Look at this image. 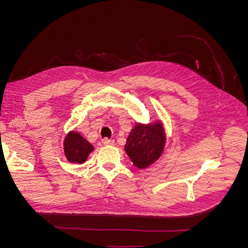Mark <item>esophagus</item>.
<instances>
[{"label":"esophagus","instance_id":"34e87169","mask_svg":"<svg viewBox=\"0 0 248 248\" xmlns=\"http://www.w3.org/2000/svg\"><path fill=\"white\" fill-rule=\"evenodd\" d=\"M102 142H103V145H106V146H112V145H115V140H114L103 139V140H102Z\"/></svg>","mask_w":248,"mask_h":248}]
</instances>
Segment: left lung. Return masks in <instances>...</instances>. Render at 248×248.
<instances>
[{
  "mask_svg": "<svg viewBox=\"0 0 248 248\" xmlns=\"http://www.w3.org/2000/svg\"><path fill=\"white\" fill-rule=\"evenodd\" d=\"M166 140V130L160 120L149 124L137 123L126 140L125 152L134 166L144 170L161 156Z\"/></svg>",
  "mask_w": 248,
  "mask_h": 248,
  "instance_id": "obj_1",
  "label": "left lung"
}]
</instances>
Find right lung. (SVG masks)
I'll use <instances>...</instances> for the list:
<instances>
[{
	"label": "right lung",
	"mask_w": 248,
	"mask_h": 248,
	"mask_svg": "<svg viewBox=\"0 0 248 248\" xmlns=\"http://www.w3.org/2000/svg\"><path fill=\"white\" fill-rule=\"evenodd\" d=\"M94 150L93 145L77 131H69L64 140V153L71 163L86 162L89 154Z\"/></svg>",
	"instance_id": "add662e5"
}]
</instances>
